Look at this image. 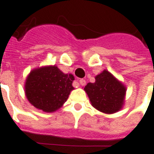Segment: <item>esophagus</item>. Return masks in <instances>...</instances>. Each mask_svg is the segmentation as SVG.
Segmentation results:
<instances>
[{"instance_id":"esophagus-1","label":"esophagus","mask_w":154,"mask_h":154,"mask_svg":"<svg viewBox=\"0 0 154 154\" xmlns=\"http://www.w3.org/2000/svg\"><path fill=\"white\" fill-rule=\"evenodd\" d=\"M79 83H80L81 86H85L86 85V81L84 80V79H80L79 80Z\"/></svg>"}]
</instances>
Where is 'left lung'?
Returning a JSON list of instances; mask_svg holds the SVG:
<instances>
[{
  "mask_svg": "<svg viewBox=\"0 0 154 154\" xmlns=\"http://www.w3.org/2000/svg\"><path fill=\"white\" fill-rule=\"evenodd\" d=\"M84 90L92 106L100 112L114 113L124 104L126 87L107 70L97 75L95 82L88 83Z\"/></svg>",
  "mask_w": 154,
  "mask_h": 154,
  "instance_id": "1",
  "label": "left lung"
}]
</instances>
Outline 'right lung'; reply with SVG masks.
<instances>
[{
	"label": "right lung",
	"mask_w": 154,
	"mask_h": 154,
	"mask_svg": "<svg viewBox=\"0 0 154 154\" xmlns=\"http://www.w3.org/2000/svg\"><path fill=\"white\" fill-rule=\"evenodd\" d=\"M73 81V75L63 73L54 65L36 68L26 79L25 94L35 108L54 112L68 100Z\"/></svg>",
	"instance_id": "1"
}]
</instances>
